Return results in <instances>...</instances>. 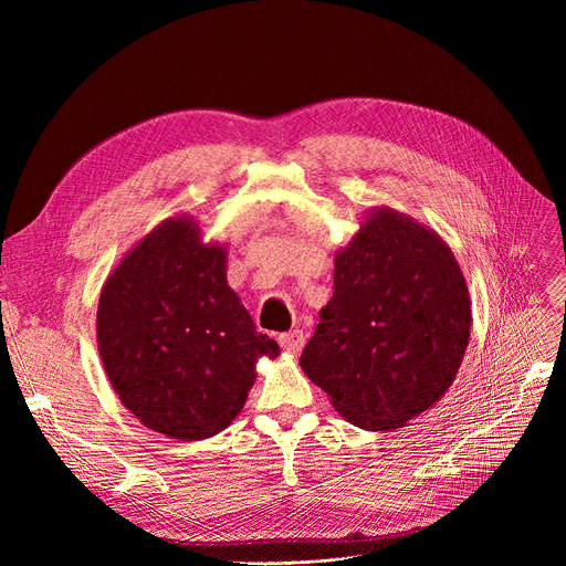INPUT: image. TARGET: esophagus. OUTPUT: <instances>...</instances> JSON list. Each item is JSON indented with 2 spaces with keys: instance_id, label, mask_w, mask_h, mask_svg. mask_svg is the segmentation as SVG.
<instances>
[{
  "instance_id": "obj_1",
  "label": "esophagus",
  "mask_w": 566,
  "mask_h": 566,
  "mask_svg": "<svg viewBox=\"0 0 566 566\" xmlns=\"http://www.w3.org/2000/svg\"><path fill=\"white\" fill-rule=\"evenodd\" d=\"M280 346L286 350V353H298L303 346H305V335L303 331H291V333H284L277 337Z\"/></svg>"
}]
</instances>
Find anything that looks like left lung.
<instances>
[{
	"instance_id": "obj_1",
	"label": "left lung",
	"mask_w": 566,
	"mask_h": 566,
	"mask_svg": "<svg viewBox=\"0 0 566 566\" xmlns=\"http://www.w3.org/2000/svg\"><path fill=\"white\" fill-rule=\"evenodd\" d=\"M301 367L367 431H397L452 388L470 339V295L450 245L374 206L335 256V293Z\"/></svg>"
}]
</instances>
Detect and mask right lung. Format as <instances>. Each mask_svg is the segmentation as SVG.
Masks as SVG:
<instances>
[{"label":"right lung","instance_id":"right-lung-1","mask_svg":"<svg viewBox=\"0 0 566 566\" xmlns=\"http://www.w3.org/2000/svg\"><path fill=\"white\" fill-rule=\"evenodd\" d=\"M96 339L122 403L186 442L224 431L256 360L280 355L227 284V245L203 243L190 216L163 220L118 261L101 291Z\"/></svg>","mask_w":566,"mask_h":566}]
</instances>
